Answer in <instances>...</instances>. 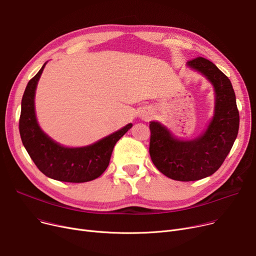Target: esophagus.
Returning <instances> with one entry per match:
<instances>
[{
    "label": "esophagus",
    "instance_id": "esophagus-1",
    "mask_svg": "<svg viewBox=\"0 0 256 256\" xmlns=\"http://www.w3.org/2000/svg\"><path fill=\"white\" fill-rule=\"evenodd\" d=\"M141 117L144 119V120H148L149 117H150V112H149V111H144V112L141 114Z\"/></svg>",
    "mask_w": 256,
    "mask_h": 256
}]
</instances>
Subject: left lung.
I'll return each instance as SVG.
<instances>
[{
    "mask_svg": "<svg viewBox=\"0 0 256 256\" xmlns=\"http://www.w3.org/2000/svg\"><path fill=\"white\" fill-rule=\"evenodd\" d=\"M187 66L202 73L214 88L215 110L208 128L200 137L185 141L175 138L158 122L149 124L151 160L160 172L177 181H196L214 174L230 153L240 124L230 79L204 58L188 60Z\"/></svg>",
    "mask_w": 256,
    "mask_h": 256,
    "instance_id": "obj_1",
    "label": "left lung"
}]
</instances>
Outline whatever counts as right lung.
<instances>
[{
	"mask_svg": "<svg viewBox=\"0 0 256 256\" xmlns=\"http://www.w3.org/2000/svg\"><path fill=\"white\" fill-rule=\"evenodd\" d=\"M46 62L28 83L22 100L20 132L22 144L37 168L47 177L71 183L92 181L109 166L116 142L132 126L128 124L94 144L69 148L50 139L40 128L35 114V92Z\"/></svg>",
	"mask_w": 256,
	"mask_h": 256,
	"instance_id": "1",
	"label": "right lung"
}]
</instances>
